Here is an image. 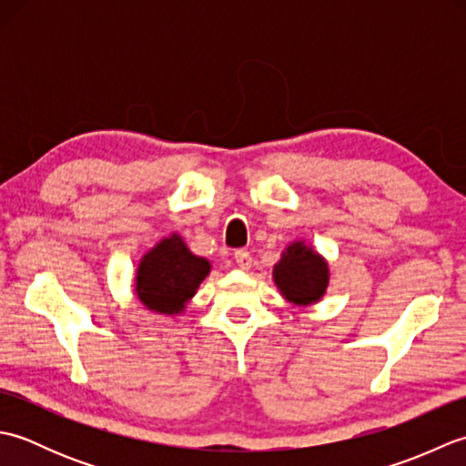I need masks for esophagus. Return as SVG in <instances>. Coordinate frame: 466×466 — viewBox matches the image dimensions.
Returning <instances> with one entry per match:
<instances>
[{
  "instance_id": "obj_1",
  "label": "esophagus",
  "mask_w": 466,
  "mask_h": 466,
  "mask_svg": "<svg viewBox=\"0 0 466 466\" xmlns=\"http://www.w3.org/2000/svg\"><path fill=\"white\" fill-rule=\"evenodd\" d=\"M234 260H236V264L240 266L242 270H248L250 266H252V254L246 250V248H240V250L234 252Z\"/></svg>"
}]
</instances>
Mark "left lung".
I'll return each instance as SVG.
<instances>
[{"label":"left lung","instance_id":"left-lung-1","mask_svg":"<svg viewBox=\"0 0 466 466\" xmlns=\"http://www.w3.org/2000/svg\"><path fill=\"white\" fill-rule=\"evenodd\" d=\"M274 282L292 304H312L329 286V266L312 248L296 242L274 266Z\"/></svg>","mask_w":466,"mask_h":466}]
</instances>
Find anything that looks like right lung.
Wrapping results in <instances>:
<instances>
[{
    "label": "right lung",
    "mask_w": 466,
    "mask_h": 466,
    "mask_svg": "<svg viewBox=\"0 0 466 466\" xmlns=\"http://www.w3.org/2000/svg\"><path fill=\"white\" fill-rule=\"evenodd\" d=\"M208 272L210 262L187 250L180 236H170L142 258L136 276L137 299L150 310L174 314L192 299Z\"/></svg>",
    "instance_id": "1"
}]
</instances>
